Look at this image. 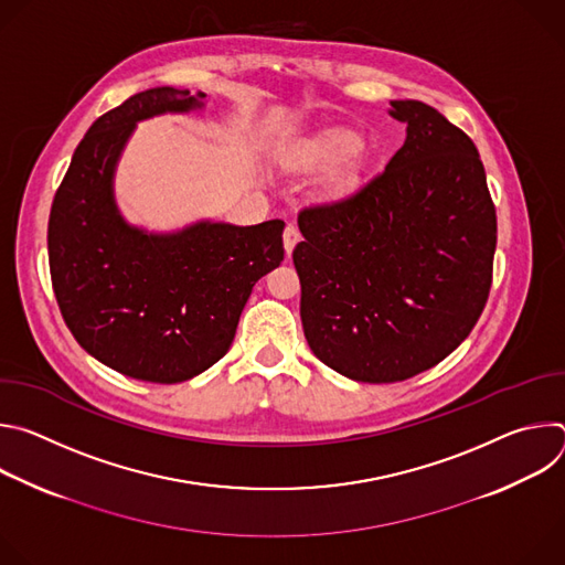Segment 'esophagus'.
Returning <instances> with one entry per match:
<instances>
[{"mask_svg": "<svg viewBox=\"0 0 565 565\" xmlns=\"http://www.w3.org/2000/svg\"><path fill=\"white\" fill-rule=\"evenodd\" d=\"M299 238H301V234H299V230L295 225H288L284 230V246H286V255L288 257L292 255V248L299 244Z\"/></svg>", "mask_w": 565, "mask_h": 565, "instance_id": "obj_1", "label": "esophagus"}]
</instances>
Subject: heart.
<instances>
[{"label":"heart","mask_w":565,"mask_h":565,"mask_svg":"<svg viewBox=\"0 0 565 565\" xmlns=\"http://www.w3.org/2000/svg\"><path fill=\"white\" fill-rule=\"evenodd\" d=\"M358 145H360V140H358L355 134H351V131H333L324 140H321L317 153H319L321 160H327V163H338V160H344V158L353 156ZM349 183H351L349 179H340L338 190L349 188Z\"/></svg>","instance_id":"b5f03b06"}]
</instances>
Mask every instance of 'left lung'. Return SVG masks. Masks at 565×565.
<instances>
[{"label":"left lung","instance_id":"8db88e82","mask_svg":"<svg viewBox=\"0 0 565 565\" xmlns=\"http://www.w3.org/2000/svg\"><path fill=\"white\" fill-rule=\"evenodd\" d=\"M407 140L353 194L299 212L301 327L333 371L402 382L443 362L488 303L497 207L471 138L420 100H391Z\"/></svg>","mask_w":565,"mask_h":565}]
</instances>
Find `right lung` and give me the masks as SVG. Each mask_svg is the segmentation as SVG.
Wrapping results in <instances>:
<instances>
[{"label": "right lung", "mask_w": 565, "mask_h": 565, "mask_svg": "<svg viewBox=\"0 0 565 565\" xmlns=\"http://www.w3.org/2000/svg\"><path fill=\"white\" fill-rule=\"evenodd\" d=\"M205 94L140 92L79 140L49 216V268L68 331L109 369L158 384L218 362L253 286L284 262V221H201L181 232L131 227L114 201V170L138 120L203 107Z\"/></svg>", "instance_id": "obj_1"}]
</instances>
